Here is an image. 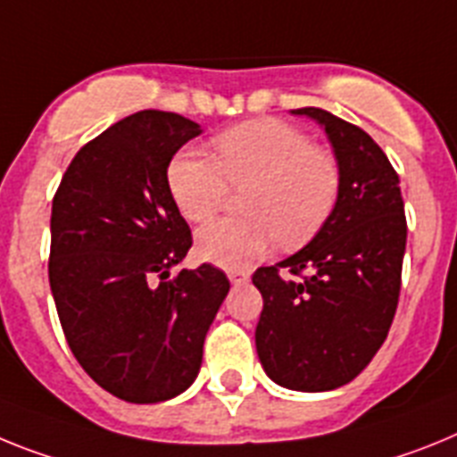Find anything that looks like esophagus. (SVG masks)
I'll return each mask as SVG.
<instances>
[{"label":"esophagus","instance_id":"esophagus-1","mask_svg":"<svg viewBox=\"0 0 457 457\" xmlns=\"http://www.w3.org/2000/svg\"><path fill=\"white\" fill-rule=\"evenodd\" d=\"M228 278H229V283H232V285H244V283H248L251 273L244 271V269H229Z\"/></svg>","mask_w":457,"mask_h":457}]
</instances>
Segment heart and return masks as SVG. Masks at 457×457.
Returning <instances> with one entry per match:
<instances>
[{
  "mask_svg": "<svg viewBox=\"0 0 457 457\" xmlns=\"http://www.w3.org/2000/svg\"><path fill=\"white\" fill-rule=\"evenodd\" d=\"M216 158L184 149L168 165V190L188 223H206L232 188L241 218H225L197 232V253L216 267L239 269L267 255L278 241L287 248L311 241L331 216L340 193V165L303 130L262 119L213 137Z\"/></svg>",
  "mask_w": 457,
  "mask_h": 457,
  "instance_id": "b5f03b06",
  "label": "heart"
}]
</instances>
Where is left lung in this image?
Masks as SVG:
<instances>
[{
	"mask_svg": "<svg viewBox=\"0 0 457 457\" xmlns=\"http://www.w3.org/2000/svg\"><path fill=\"white\" fill-rule=\"evenodd\" d=\"M292 112L324 126L340 165V193L311 244L253 273L264 299L255 345L276 384L331 391L352 382L386 340L407 218L398 172L366 130L320 108Z\"/></svg>",
	"mask_w": 457,
	"mask_h": 457,
	"instance_id": "left-lung-1",
	"label": "left lung"
}]
</instances>
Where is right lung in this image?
<instances>
[{
    "mask_svg": "<svg viewBox=\"0 0 457 457\" xmlns=\"http://www.w3.org/2000/svg\"><path fill=\"white\" fill-rule=\"evenodd\" d=\"M200 135L190 119L142 110L87 142L50 218V289L71 352L126 403H162L193 384L229 292L220 269L170 278L193 245L168 190V165Z\"/></svg>",
    "mask_w": 457,
    "mask_h": 457,
    "instance_id": "right-lung-1",
    "label": "right lung"
}]
</instances>
